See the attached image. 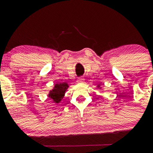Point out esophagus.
<instances>
[{"instance_id":"1","label":"esophagus","mask_w":153,"mask_h":153,"mask_svg":"<svg viewBox=\"0 0 153 153\" xmlns=\"http://www.w3.org/2000/svg\"><path fill=\"white\" fill-rule=\"evenodd\" d=\"M84 81V79L82 78V77H79V78H78V80H77V82H82Z\"/></svg>"}]
</instances>
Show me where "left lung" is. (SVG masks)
<instances>
[{"instance_id":"obj_1","label":"left lung","mask_w":153,"mask_h":153,"mask_svg":"<svg viewBox=\"0 0 153 153\" xmlns=\"http://www.w3.org/2000/svg\"><path fill=\"white\" fill-rule=\"evenodd\" d=\"M98 87H99V85H98Z\"/></svg>"}]
</instances>
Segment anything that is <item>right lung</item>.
I'll use <instances>...</instances> for the list:
<instances>
[{"mask_svg": "<svg viewBox=\"0 0 153 153\" xmlns=\"http://www.w3.org/2000/svg\"><path fill=\"white\" fill-rule=\"evenodd\" d=\"M68 88V85L66 82H59L56 83L54 88L50 92L49 97L53 100L54 102L58 103L64 97L65 93Z\"/></svg>", "mask_w": 153, "mask_h": 153, "instance_id": "right-lung-1", "label": "right lung"}]
</instances>
